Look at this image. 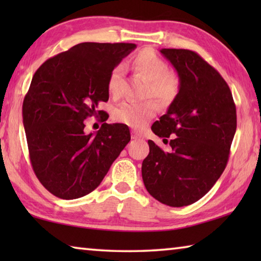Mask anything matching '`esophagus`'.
<instances>
[{
    "label": "esophagus",
    "mask_w": 261,
    "mask_h": 261,
    "mask_svg": "<svg viewBox=\"0 0 261 261\" xmlns=\"http://www.w3.org/2000/svg\"><path fill=\"white\" fill-rule=\"evenodd\" d=\"M131 137H132V139H135V140H139V139H143V137L141 136H139L138 134H136L135 131H132V135H131Z\"/></svg>",
    "instance_id": "34e87169"
}]
</instances>
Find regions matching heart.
Wrapping results in <instances>:
<instances>
[{
    "label": "heart",
    "mask_w": 261,
    "mask_h": 261,
    "mask_svg": "<svg viewBox=\"0 0 261 261\" xmlns=\"http://www.w3.org/2000/svg\"><path fill=\"white\" fill-rule=\"evenodd\" d=\"M132 70L147 81V95L156 99L162 105L173 101L179 91L178 78L168 71V65L156 53L151 49L139 51L131 62ZM122 68L115 67L108 78V91L113 96H117L121 91ZM156 112V105L153 101L144 102H124L115 110L114 117L117 122L136 129L146 124Z\"/></svg>",
    "instance_id": "b5f03b06"
}]
</instances>
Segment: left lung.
<instances>
[{
    "mask_svg": "<svg viewBox=\"0 0 261 261\" xmlns=\"http://www.w3.org/2000/svg\"><path fill=\"white\" fill-rule=\"evenodd\" d=\"M160 51L177 71L179 91L152 125L161 138L171 136L169 151L148 140L141 175L153 198L182 207L204 197L223 173L236 132V106L226 81L197 53Z\"/></svg>",
    "mask_w": 261,
    "mask_h": 261,
    "instance_id": "obj_1",
    "label": "left lung"
}]
</instances>
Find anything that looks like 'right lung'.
<instances>
[{
  "label": "right lung",
  "mask_w": 261,
  "mask_h": 261,
  "mask_svg": "<svg viewBox=\"0 0 261 261\" xmlns=\"http://www.w3.org/2000/svg\"><path fill=\"white\" fill-rule=\"evenodd\" d=\"M135 43L83 42L47 60L31 82L23 102L30 160L38 179L61 199H77L102 182L131 139L127 125L108 124L98 110L109 99L108 78ZM101 116L95 134L83 121Z\"/></svg>",
  "instance_id": "add662e5"
}]
</instances>
